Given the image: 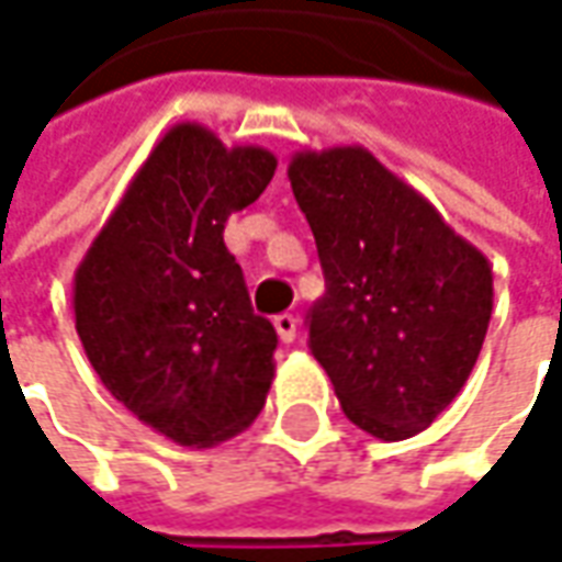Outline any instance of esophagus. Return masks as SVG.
Instances as JSON below:
<instances>
[{
    "mask_svg": "<svg viewBox=\"0 0 562 562\" xmlns=\"http://www.w3.org/2000/svg\"><path fill=\"white\" fill-rule=\"evenodd\" d=\"M273 327H277L282 344H292L299 337V317L295 314H277L273 317Z\"/></svg>",
    "mask_w": 562,
    "mask_h": 562,
    "instance_id": "obj_1",
    "label": "esophagus"
}]
</instances>
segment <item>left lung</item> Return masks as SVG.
<instances>
[{
  "label": "left lung",
  "instance_id": "1",
  "mask_svg": "<svg viewBox=\"0 0 562 562\" xmlns=\"http://www.w3.org/2000/svg\"><path fill=\"white\" fill-rule=\"evenodd\" d=\"M289 181L324 270L312 356L359 429L411 439L477 362L493 314L490 260L362 146L295 151Z\"/></svg>",
  "mask_w": 562,
  "mask_h": 562
}]
</instances>
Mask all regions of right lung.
<instances>
[{"label": "right lung", "instance_id": "1", "mask_svg": "<svg viewBox=\"0 0 562 562\" xmlns=\"http://www.w3.org/2000/svg\"><path fill=\"white\" fill-rule=\"evenodd\" d=\"M260 146L171 126L91 241L72 280L76 330L98 379L155 432L210 448L257 419L277 330L250 308L222 232L273 181Z\"/></svg>", "mask_w": 562, "mask_h": 562}]
</instances>
